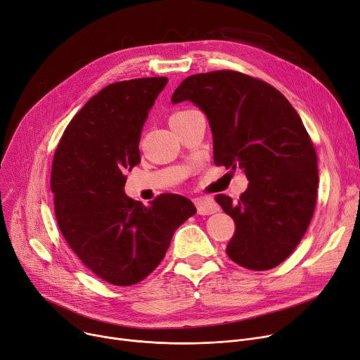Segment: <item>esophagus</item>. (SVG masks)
Segmentation results:
<instances>
[{
  "label": "esophagus",
  "instance_id": "obj_1",
  "mask_svg": "<svg viewBox=\"0 0 360 360\" xmlns=\"http://www.w3.org/2000/svg\"><path fill=\"white\" fill-rule=\"evenodd\" d=\"M195 205L198 207L199 215H212L218 210L215 200L210 198H198V199H195Z\"/></svg>",
  "mask_w": 360,
  "mask_h": 360
}]
</instances>
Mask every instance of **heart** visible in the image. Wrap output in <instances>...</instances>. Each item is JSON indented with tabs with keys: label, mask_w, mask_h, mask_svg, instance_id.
Masks as SVG:
<instances>
[{
	"label": "heart",
	"mask_w": 360,
	"mask_h": 360,
	"mask_svg": "<svg viewBox=\"0 0 360 360\" xmlns=\"http://www.w3.org/2000/svg\"><path fill=\"white\" fill-rule=\"evenodd\" d=\"M186 112H179V113H174L172 117H170V120H173V119H176V117H179V116H181V115H184Z\"/></svg>",
	"instance_id": "heart-1"
}]
</instances>
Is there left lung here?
<instances>
[{"mask_svg":"<svg viewBox=\"0 0 360 360\" xmlns=\"http://www.w3.org/2000/svg\"><path fill=\"white\" fill-rule=\"evenodd\" d=\"M181 101L206 115L215 164L241 168L250 181L237 203L217 196L236 222L228 257L250 270L276 267L302 240L319 187L315 150L300 115L267 82L236 71L187 77L172 97Z\"/></svg>","mask_w":360,"mask_h":360,"instance_id":"8db88e82","label":"left lung"}]
</instances>
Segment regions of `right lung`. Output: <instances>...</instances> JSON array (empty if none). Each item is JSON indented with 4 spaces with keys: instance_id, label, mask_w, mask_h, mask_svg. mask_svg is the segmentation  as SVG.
Returning a JSON list of instances; mask_svg holds the SVG:
<instances>
[{
    "instance_id": "add662e5",
    "label": "right lung",
    "mask_w": 360,
    "mask_h": 360,
    "mask_svg": "<svg viewBox=\"0 0 360 360\" xmlns=\"http://www.w3.org/2000/svg\"><path fill=\"white\" fill-rule=\"evenodd\" d=\"M167 82L154 77L104 87L71 120L53 157L51 188L62 236L84 266L116 286L145 279L176 229L196 214L179 195L145 206L124 193V172L141 161L142 128Z\"/></svg>"
}]
</instances>
